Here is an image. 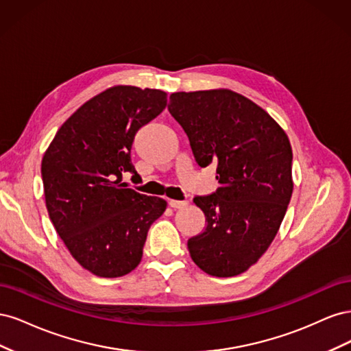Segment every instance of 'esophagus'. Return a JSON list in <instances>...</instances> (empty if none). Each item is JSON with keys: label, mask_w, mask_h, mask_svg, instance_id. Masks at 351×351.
I'll use <instances>...</instances> for the list:
<instances>
[{"label": "esophagus", "mask_w": 351, "mask_h": 351, "mask_svg": "<svg viewBox=\"0 0 351 351\" xmlns=\"http://www.w3.org/2000/svg\"><path fill=\"white\" fill-rule=\"evenodd\" d=\"M168 205L171 206L173 209H183L184 206H187V200H174V199H169V200H168Z\"/></svg>", "instance_id": "34e87169"}]
</instances>
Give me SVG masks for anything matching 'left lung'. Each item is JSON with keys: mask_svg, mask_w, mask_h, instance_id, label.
<instances>
[{"mask_svg": "<svg viewBox=\"0 0 351 351\" xmlns=\"http://www.w3.org/2000/svg\"><path fill=\"white\" fill-rule=\"evenodd\" d=\"M168 111L186 132L196 162L217 165L219 187L196 196L206 228L189 239L197 267L214 277L247 271L277 236L293 193V151L280 124L228 89L176 92Z\"/></svg>", "mask_w": 351, "mask_h": 351, "instance_id": "8db88e82", "label": "left lung"}]
</instances>
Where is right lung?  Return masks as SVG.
I'll return each mask as SVG.
<instances>
[{
    "instance_id": "add662e5",
    "label": "right lung",
    "mask_w": 351,
    "mask_h": 351,
    "mask_svg": "<svg viewBox=\"0 0 351 351\" xmlns=\"http://www.w3.org/2000/svg\"><path fill=\"white\" fill-rule=\"evenodd\" d=\"M165 107L164 90L110 88L69 117L42 158L52 224L71 256L98 277H123L141 263L147 231L167 208L121 183L123 173L136 174V133Z\"/></svg>"
}]
</instances>
